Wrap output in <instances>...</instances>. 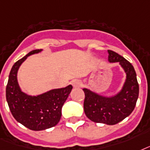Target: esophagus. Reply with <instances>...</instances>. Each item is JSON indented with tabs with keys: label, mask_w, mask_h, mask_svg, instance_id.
Here are the masks:
<instances>
[{
	"label": "esophagus",
	"mask_w": 150,
	"mask_h": 150,
	"mask_svg": "<svg viewBox=\"0 0 150 150\" xmlns=\"http://www.w3.org/2000/svg\"><path fill=\"white\" fill-rule=\"evenodd\" d=\"M72 85L75 88H81L82 86V81H80V80H74V81H72Z\"/></svg>",
	"instance_id": "34e87169"
}]
</instances>
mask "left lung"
Returning <instances> with one entry per match:
<instances>
[{"mask_svg":"<svg viewBox=\"0 0 150 150\" xmlns=\"http://www.w3.org/2000/svg\"><path fill=\"white\" fill-rule=\"evenodd\" d=\"M108 61L119 62L126 79L122 88L113 96H104L88 88L85 94L83 110L91 121L108 125H116L128 117L134 110L139 98V87L134 67L127 60L116 52L108 50Z\"/></svg>","mask_w":150,"mask_h":150,"instance_id":"obj_1","label":"left lung"}]
</instances>
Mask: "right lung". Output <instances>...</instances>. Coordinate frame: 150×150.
<instances>
[{
  "instance_id": "1",
  "label": "right lung",
  "mask_w": 150,
  "mask_h": 150,
  "mask_svg": "<svg viewBox=\"0 0 150 150\" xmlns=\"http://www.w3.org/2000/svg\"><path fill=\"white\" fill-rule=\"evenodd\" d=\"M42 51L33 50L17 61L10 71L6 87V99L12 116L18 123L33 131L47 129L59 122L62 105L73 89L69 84L38 96H30L22 91L17 77L19 67L27 57Z\"/></svg>"
}]
</instances>
